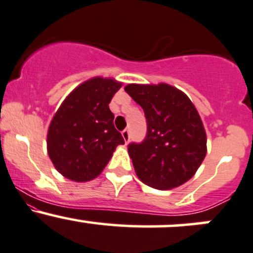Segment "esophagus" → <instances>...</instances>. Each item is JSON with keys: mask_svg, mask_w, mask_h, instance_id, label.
<instances>
[{"mask_svg": "<svg viewBox=\"0 0 253 253\" xmlns=\"http://www.w3.org/2000/svg\"><path fill=\"white\" fill-rule=\"evenodd\" d=\"M122 137H124V140H125V143H126V144H128V142H129V131L128 129H125V131H122Z\"/></svg>", "mask_w": 253, "mask_h": 253, "instance_id": "obj_1", "label": "esophagus"}]
</instances>
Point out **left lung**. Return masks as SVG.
Wrapping results in <instances>:
<instances>
[{"label": "left lung", "mask_w": 253, "mask_h": 253, "mask_svg": "<svg viewBox=\"0 0 253 253\" xmlns=\"http://www.w3.org/2000/svg\"><path fill=\"white\" fill-rule=\"evenodd\" d=\"M147 119V137L128 145L134 171L144 184L169 190L196 173L207 151V138L198 110L184 92L167 84L125 87Z\"/></svg>", "instance_id": "1"}]
</instances>
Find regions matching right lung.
<instances>
[{
    "mask_svg": "<svg viewBox=\"0 0 253 253\" xmlns=\"http://www.w3.org/2000/svg\"><path fill=\"white\" fill-rule=\"evenodd\" d=\"M115 79L95 76L82 82L58 108L47 132V151L60 174L88 182L102 173L125 140L114 126L109 103L121 88Z\"/></svg>",
    "mask_w": 253,
    "mask_h": 253,
    "instance_id": "obj_1",
    "label": "right lung"
}]
</instances>
